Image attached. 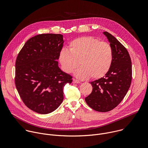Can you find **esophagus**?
<instances>
[{"mask_svg":"<svg viewBox=\"0 0 148 148\" xmlns=\"http://www.w3.org/2000/svg\"><path fill=\"white\" fill-rule=\"evenodd\" d=\"M73 82H74V83H76V84H78V83L80 82L79 80H77V79H74V78L73 79Z\"/></svg>","mask_w":148,"mask_h":148,"instance_id":"obj_1","label":"esophagus"}]
</instances>
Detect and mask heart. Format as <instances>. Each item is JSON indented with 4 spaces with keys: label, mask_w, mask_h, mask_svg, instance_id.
<instances>
[{
    "label": "heart",
    "mask_w": 148,
    "mask_h": 148,
    "mask_svg": "<svg viewBox=\"0 0 148 148\" xmlns=\"http://www.w3.org/2000/svg\"><path fill=\"white\" fill-rule=\"evenodd\" d=\"M62 68L67 73L74 72L80 79L100 78L109 71L113 61V50L110 44L91 36L75 38L69 44V50L62 49L59 54Z\"/></svg>",
    "instance_id": "heart-1"
}]
</instances>
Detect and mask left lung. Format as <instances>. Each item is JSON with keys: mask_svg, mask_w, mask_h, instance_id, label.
Wrapping results in <instances>:
<instances>
[{"mask_svg": "<svg viewBox=\"0 0 148 148\" xmlns=\"http://www.w3.org/2000/svg\"><path fill=\"white\" fill-rule=\"evenodd\" d=\"M103 34L112 49L113 61L105 77L90 82L92 91L85 98L90 107L102 112L118 106L127 93L132 80V62L127 50L108 32Z\"/></svg>", "mask_w": 148, "mask_h": 148, "instance_id": "obj_1", "label": "left lung"}]
</instances>
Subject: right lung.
Returning a JSON list of instances; mask_svg holds the SVG:
<instances>
[{
    "instance_id": "obj_1",
    "label": "right lung",
    "mask_w": 148,
    "mask_h": 148,
    "mask_svg": "<svg viewBox=\"0 0 148 148\" xmlns=\"http://www.w3.org/2000/svg\"><path fill=\"white\" fill-rule=\"evenodd\" d=\"M64 42L62 34H38L26 42L17 57V90L26 106L37 113L55 111L64 98V87L72 82V76L62 71L57 61Z\"/></svg>"
}]
</instances>
